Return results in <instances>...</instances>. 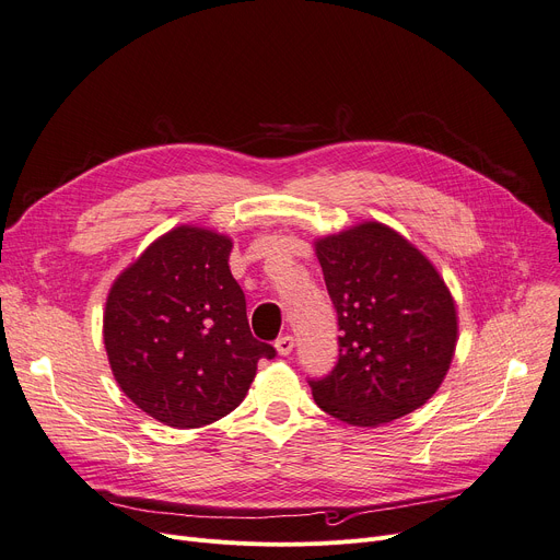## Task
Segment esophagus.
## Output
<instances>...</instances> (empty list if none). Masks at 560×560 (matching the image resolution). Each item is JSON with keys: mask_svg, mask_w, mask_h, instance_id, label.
<instances>
[{"mask_svg": "<svg viewBox=\"0 0 560 560\" xmlns=\"http://www.w3.org/2000/svg\"><path fill=\"white\" fill-rule=\"evenodd\" d=\"M275 347H277V351H279V354L281 357H288L290 354V351H292V347H295V338H292V336H281V338H277V342H275Z\"/></svg>", "mask_w": 560, "mask_h": 560, "instance_id": "1", "label": "esophagus"}]
</instances>
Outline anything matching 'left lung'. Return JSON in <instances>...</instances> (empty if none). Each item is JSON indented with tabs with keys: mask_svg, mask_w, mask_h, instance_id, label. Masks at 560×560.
I'll list each match as a JSON object with an SVG mask.
<instances>
[{
	"mask_svg": "<svg viewBox=\"0 0 560 560\" xmlns=\"http://www.w3.org/2000/svg\"><path fill=\"white\" fill-rule=\"evenodd\" d=\"M334 302L338 363L311 378L315 404L354 427L413 413L443 384L458 319L431 260L381 222H363L315 243Z\"/></svg>",
	"mask_w": 560,
	"mask_h": 560,
	"instance_id": "obj_1",
	"label": "left lung"
}]
</instances>
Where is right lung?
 <instances>
[{"label": "right lung", "mask_w": 560, "mask_h": 560, "mask_svg": "<svg viewBox=\"0 0 560 560\" xmlns=\"http://www.w3.org/2000/svg\"><path fill=\"white\" fill-rule=\"evenodd\" d=\"M233 243L176 226L115 279L104 345L122 393L174 429L211 424L238 406L260 359L277 349L252 336L245 292L229 270Z\"/></svg>", "instance_id": "1"}]
</instances>
